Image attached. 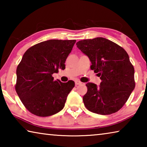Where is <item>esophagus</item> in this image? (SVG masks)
Here are the masks:
<instances>
[{"instance_id": "esophagus-1", "label": "esophagus", "mask_w": 147, "mask_h": 147, "mask_svg": "<svg viewBox=\"0 0 147 147\" xmlns=\"http://www.w3.org/2000/svg\"><path fill=\"white\" fill-rule=\"evenodd\" d=\"M75 84H76V86L80 85V84H82V82H80L79 80H76L75 81Z\"/></svg>"}]
</instances>
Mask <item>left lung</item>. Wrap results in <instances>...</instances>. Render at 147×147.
<instances>
[{
	"label": "left lung",
	"instance_id": "1",
	"mask_svg": "<svg viewBox=\"0 0 147 147\" xmlns=\"http://www.w3.org/2000/svg\"><path fill=\"white\" fill-rule=\"evenodd\" d=\"M76 47L90 59V68L102 82L98 86L86 84L83 96L86 108L91 112L109 115L119 111L135 88L134 68L128 54L117 44L104 38L84 39Z\"/></svg>",
	"mask_w": 147,
	"mask_h": 147
}]
</instances>
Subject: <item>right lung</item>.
<instances>
[{
    "label": "right lung",
    "instance_id": "1",
    "mask_svg": "<svg viewBox=\"0 0 147 147\" xmlns=\"http://www.w3.org/2000/svg\"><path fill=\"white\" fill-rule=\"evenodd\" d=\"M76 40L50 39L29 48L17 66L16 90L25 108L34 115L48 117L63 108L74 82L54 80L53 74L65 62Z\"/></svg>",
    "mask_w": 147,
    "mask_h": 147
}]
</instances>
